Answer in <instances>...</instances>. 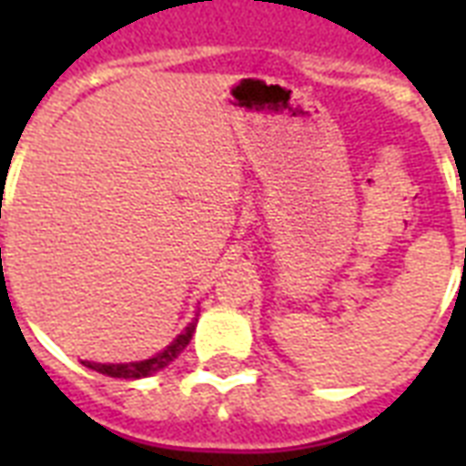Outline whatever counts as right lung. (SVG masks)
Returning a JSON list of instances; mask_svg holds the SVG:
<instances>
[{
	"instance_id": "obj_1",
	"label": "right lung",
	"mask_w": 466,
	"mask_h": 466,
	"mask_svg": "<svg viewBox=\"0 0 466 466\" xmlns=\"http://www.w3.org/2000/svg\"><path fill=\"white\" fill-rule=\"evenodd\" d=\"M193 331H196V324H190L186 331L178 336V339L167 348V350H161L159 355L155 358H149V360H140V362H130V365H101V362H84L86 368L96 370L101 375H108V377H123V380H137V377H147L157 370L167 368L168 362L178 358L183 348L188 346L190 339H193Z\"/></svg>"
}]
</instances>
